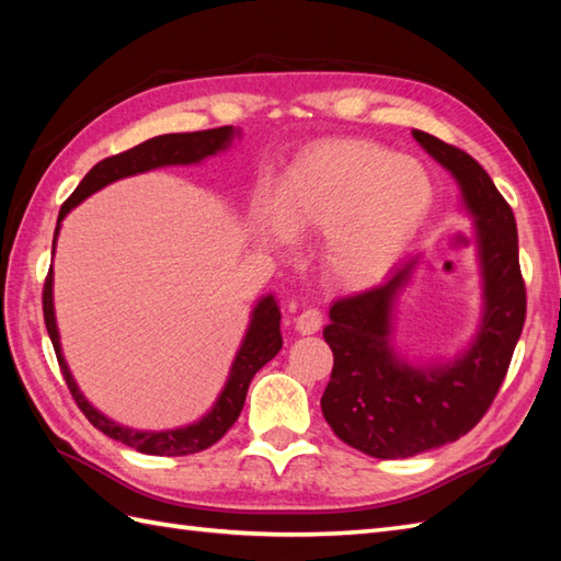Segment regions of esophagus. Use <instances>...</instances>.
Returning <instances> with one entry per match:
<instances>
[{"instance_id": "1", "label": "esophagus", "mask_w": 561, "mask_h": 561, "mask_svg": "<svg viewBox=\"0 0 561 561\" xmlns=\"http://www.w3.org/2000/svg\"><path fill=\"white\" fill-rule=\"evenodd\" d=\"M294 325L301 335H313V332H318L320 325H323V313H320L318 308H304V311L294 318Z\"/></svg>"}]
</instances>
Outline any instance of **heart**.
<instances>
[{"label": "heart", "mask_w": 561, "mask_h": 561, "mask_svg": "<svg viewBox=\"0 0 561 561\" xmlns=\"http://www.w3.org/2000/svg\"><path fill=\"white\" fill-rule=\"evenodd\" d=\"M422 163L368 141H330L289 165L274 209H257L262 243L328 233L323 265L344 289L376 284L396 265L432 207Z\"/></svg>", "instance_id": "1"}]
</instances>
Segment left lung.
Listing matches in <instances>:
<instances>
[{
    "label": "left lung",
    "instance_id": "1",
    "mask_svg": "<svg viewBox=\"0 0 561 561\" xmlns=\"http://www.w3.org/2000/svg\"><path fill=\"white\" fill-rule=\"evenodd\" d=\"M412 137L456 178L474 221L482 274V323L470 347L446 364H410L392 347L396 306L420 257H408L378 287L330 308V383L320 398L325 422L344 444L396 460L458 440L490 410L526 323V284L508 202L470 153L422 129Z\"/></svg>",
    "mask_w": 561,
    "mask_h": 561
}]
</instances>
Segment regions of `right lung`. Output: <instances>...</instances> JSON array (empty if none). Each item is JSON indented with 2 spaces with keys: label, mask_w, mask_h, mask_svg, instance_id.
I'll return each mask as SVG.
<instances>
[{
  "label": "right lung",
  "mask_w": 561,
  "mask_h": 561,
  "mask_svg": "<svg viewBox=\"0 0 561 561\" xmlns=\"http://www.w3.org/2000/svg\"><path fill=\"white\" fill-rule=\"evenodd\" d=\"M233 137H241V129H233L231 125L217 127V129H202V133L161 135V137L141 141V145L127 149L123 153H115V157L99 161L87 175H83V181L77 185L75 193L69 195L62 209H59L55 238H53V253H55V243H57L62 219L79 205V202L91 197L93 193H99L101 187L121 181V178H127V175L163 169V165L199 163L214 157V153L229 149ZM43 316H45L47 335H50L55 354H57L59 371H62L67 388L71 392V398L77 400L79 410L87 414V420L96 426L99 432L121 440V444L135 448L139 453H147V456H190V453H199L217 444V440L233 426L238 414H241L250 380H253V376L260 371V368L270 359H274L277 352L282 350V332H279L282 313H279L277 299H274L272 294H267L262 296V299L255 304L253 313H250L245 337L236 352L229 378H226V383L219 392L217 402H214V408L202 416V420L187 426L165 428V432H139V428H129L125 424L108 420L103 412L93 408V404L83 398L75 376H71L62 356V344H59V330L55 320L53 267L47 272V279L43 287Z\"/></svg>",
  "instance_id": "1"
}]
</instances>
